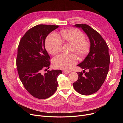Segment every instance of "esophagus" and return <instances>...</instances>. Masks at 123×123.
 <instances>
[{"mask_svg":"<svg viewBox=\"0 0 123 123\" xmlns=\"http://www.w3.org/2000/svg\"><path fill=\"white\" fill-rule=\"evenodd\" d=\"M63 73H65V74H69V73H70V71H65V70H64V71H63Z\"/></svg>","mask_w":123,"mask_h":123,"instance_id":"34e87169","label":"esophagus"}]
</instances>
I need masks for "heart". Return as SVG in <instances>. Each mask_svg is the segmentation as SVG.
Wrapping results in <instances>:
<instances>
[{
	"label": "heart",
	"instance_id": "1",
	"mask_svg": "<svg viewBox=\"0 0 123 123\" xmlns=\"http://www.w3.org/2000/svg\"><path fill=\"white\" fill-rule=\"evenodd\" d=\"M63 40L72 45L71 52H74L79 56L87 54L90 49V44L85 40V36L83 32L77 29H69L62 31ZM45 45L48 52L51 54L58 53L62 47L61 38L56 32H52L47 36ZM78 59L75 54H60L55 57L53 64L57 68L69 70L72 69L77 63Z\"/></svg>",
	"mask_w": 123,
	"mask_h": 123
}]
</instances>
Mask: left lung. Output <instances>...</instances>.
Returning <instances> with one entry per match:
<instances>
[{"instance_id":"8db88e82","label":"left lung","mask_w":123,"mask_h":123,"mask_svg":"<svg viewBox=\"0 0 123 123\" xmlns=\"http://www.w3.org/2000/svg\"><path fill=\"white\" fill-rule=\"evenodd\" d=\"M75 26L81 28L87 35L90 48L84 60L78 65L84 70L83 73H77L78 79L73 83V87L82 95H90L98 91L106 78L110 61L109 48L101 35L90 26L78 24ZM85 69L88 72L85 73Z\"/></svg>"}]
</instances>
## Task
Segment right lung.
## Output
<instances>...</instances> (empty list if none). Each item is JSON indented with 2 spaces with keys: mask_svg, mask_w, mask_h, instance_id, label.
<instances>
[{
  "mask_svg": "<svg viewBox=\"0 0 123 123\" xmlns=\"http://www.w3.org/2000/svg\"><path fill=\"white\" fill-rule=\"evenodd\" d=\"M58 27L36 25L26 32L18 47L16 66L19 78L30 94L38 99H46L53 95L58 87L57 77L62 73L61 70H48L42 73L50 65V57L45 48V39Z\"/></svg>",
  "mask_w": 123,
  "mask_h": 123,
  "instance_id": "add662e5",
  "label": "right lung"
}]
</instances>
